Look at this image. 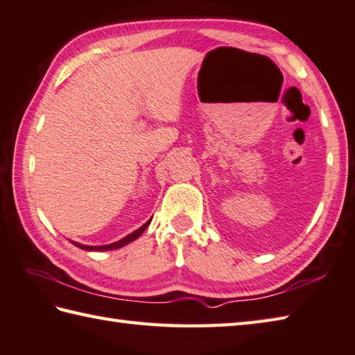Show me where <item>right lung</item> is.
Instances as JSON below:
<instances>
[{
  "mask_svg": "<svg viewBox=\"0 0 355 355\" xmlns=\"http://www.w3.org/2000/svg\"><path fill=\"white\" fill-rule=\"evenodd\" d=\"M150 220H152V218H150ZM150 220H147V222L143 225V227H139L137 231H133V233L125 236L124 239H121V241H118V242H113V243H108V245H98V247H92V245H82V243H77V242H73V243L76 245V247H79V248H82V250H87V251H107V250L121 248V247H124V245L133 242L135 239H138V237L144 233L146 228L149 227Z\"/></svg>",
  "mask_w": 355,
  "mask_h": 355,
  "instance_id": "obj_1",
  "label": "right lung"
}]
</instances>
